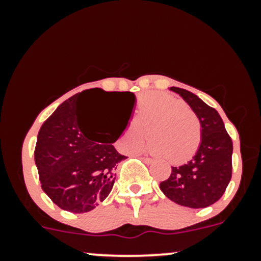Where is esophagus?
<instances>
[{
	"label": "esophagus",
	"instance_id": "34e87169",
	"mask_svg": "<svg viewBox=\"0 0 261 261\" xmlns=\"http://www.w3.org/2000/svg\"><path fill=\"white\" fill-rule=\"evenodd\" d=\"M141 160L145 162L146 164H151L152 162H153V160H152V158H149V157H141Z\"/></svg>",
	"mask_w": 261,
	"mask_h": 261
}]
</instances>
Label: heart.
Returning a JSON list of instances; mask_svg holds the SVG:
<instances>
[{
    "instance_id": "obj_1",
    "label": "heart",
    "mask_w": 261,
    "mask_h": 261,
    "mask_svg": "<svg viewBox=\"0 0 261 261\" xmlns=\"http://www.w3.org/2000/svg\"><path fill=\"white\" fill-rule=\"evenodd\" d=\"M149 140V146L162 160L184 163L201 143V122L184 101L166 93H147L137 103L134 121L121 134L124 152H136Z\"/></svg>"
}]
</instances>
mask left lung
Instances as JSON below:
<instances>
[{"instance_id":"obj_1","label":"left lung","mask_w":261,"mask_h":261,"mask_svg":"<svg viewBox=\"0 0 261 261\" xmlns=\"http://www.w3.org/2000/svg\"><path fill=\"white\" fill-rule=\"evenodd\" d=\"M170 91L178 93L199 116L201 143L188 163L172 167L170 176L160 188L178 205L207 207L221 199L232 178V140L216 109L187 89L172 87Z\"/></svg>"}]
</instances>
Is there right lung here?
<instances>
[{
  "mask_svg": "<svg viewBox=\"0 0 261 261\" xmlns=\"http://www.w3.org/2000/svg\"><path fill=\"white\" fill-rule=\"evenodd\" d=\"M101 97L118 101L128 121L136 100L133 92L93 88L65 100L38 134L34 155L41 189L60 208L73 214L91 211L107 199L115 181L116 166L126 158L112 145L122 133L103 142L101 135L92 134L81 115L87 99Z\"/></svg>",
  "mask_w": 261,
  "mask_h": 261,
  "instance_id": "add662e5",
  "label": "right lung"
}]
</instances>
